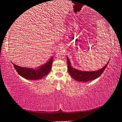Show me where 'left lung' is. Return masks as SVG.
Wrapping results in <instances>:
<instances>
[{"instance_id":"1","label":"left lung","mask_w":122,"mask_h":122,"mask_svg":"<svg viewBox=\"0 0 122 122\" xmlns=\"http://www.w3.org/2000/svg\"><path fill=\"white\" fill-rule=\"evenodd\" d=\"M67 60L68 72L70 76L74 80L77 81L84 82L91 81L96 80V78L99 77L102 75V73L103 72L106 68L107 67L109 61V60L108 63L103 67L98 70H97V71H84L77 70L76 68H73L71 66V63L70 62V60L68 59L67 56Z\"/></svg>"}]
</instances>
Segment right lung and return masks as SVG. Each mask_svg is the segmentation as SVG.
<instances>
[{"instance_id": "add662e5", "label": "right lung", "mask_w": 122, "mask_h": 122, "mask_svg": "<svg viewBox=\"0 0 122 122\" xmlns=\"http://www.w3.org/2000/svg\"><path fill=\"white\" fill-rule=\"evenodd\" d=\"M52 60L53 56L45 63L35 68L24 67L16 65L13 63V64L17 72L22 77L29 80H41L49 74L51 70Z\"/></svg>"}]
</instances>
